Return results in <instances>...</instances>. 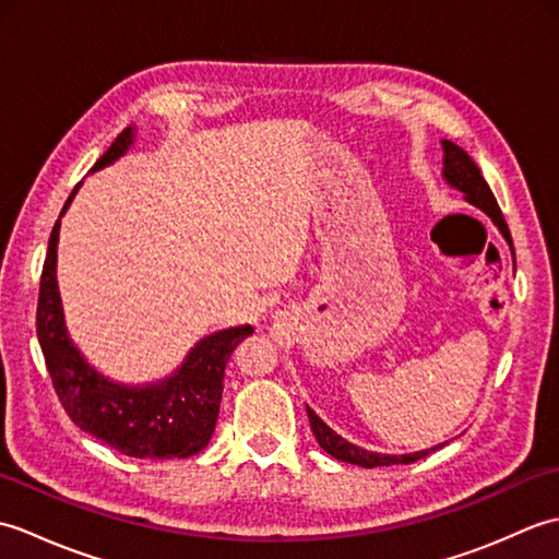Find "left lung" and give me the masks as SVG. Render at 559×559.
<instances>
[{"mask_svg":"<svg viewBox=\"0 0 559 559\" xmlns=\"http://www.w3.org/2000/svg\"><path fill=\"white\" fill-rule=\"evenodd\" d=\"M444 146V180L456 187L459 192L466 194V199L471 201L473 206L483 209L488 216L495 221L497 228L502 230L504 240L509 242V247H512L514 252V245H512V235H509V228H507V221L502 216L500 206H497V199L495 194L490 192L488 182L483 180V175L478 170V165L473 163V158L468 156L466 151H463L461 146H456L454 141H442ZM307 418H310V427L312 432L317 437L319 447H322L326 454H331L338 461H346V463H355V466H362V468H374V466H394V463H413L418 459H425L430 451L439 449V447H432V449H425V451H415V454H408V456H386V454H374V451H365L360 447H355L350 442H346L341 435H336L331 427L319 418V415L307 408Z\"/></svg>","mask_w":559,"mask_h":559,"instance_id":"8db88e82","label":"left lung"}]
</instances>
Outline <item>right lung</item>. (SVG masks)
<instances>
[{"label":"right lung","instance_id":"right-lung-1","mask_svg":"<svg viewBox=\"0 0 559 559\" xmlns=\"http://www.w3.org/2000/svg\"><path fill=\"white\" fill-rule=\"evenodd\" d=\"M132 144V129L112 141L93 170L117 160ZM69 194L67 206L74 199ZM59 218L50 233L40 276L35 331L45 355L47 372L71 423L83 432L134 459H187L199 454L216 430L225 365L237 343L254 334L252 326L218 331L197 343L180 370L158 384L122 386L98 374L69 341L59 305L55 261Z\"/></svg>","mask_w":559,"mask_h":559}]
</instances>
